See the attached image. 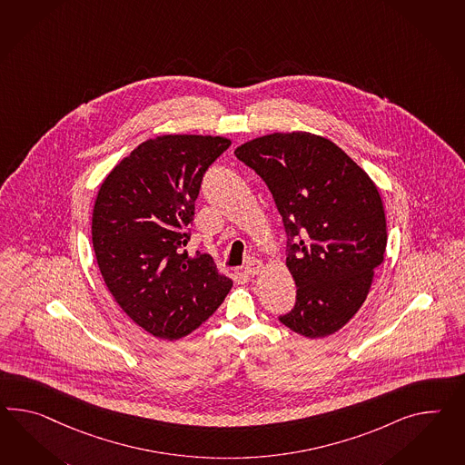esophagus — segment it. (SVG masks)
Listing matches in <instances>:
<instances>
[{
	"label": "esophagus",
	"mask_w": 465,
	"mask_h": 465,
	"mask_svg": "<svg viewBox=\"0 0 465 465\" xmlns=\"http://www.w3.org/2000/svg\"><path fill=\"white\" fill-rule=\"evenodd\" d=\"M262 270V262H258V260H250V262H246V266H244V273L248 274V276H256Z\"/></svg>",
	"instance_id": "1"
}]
</instances>
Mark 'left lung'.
Returning <instances> with one entry per match:
<instances>
[{"label": "left lung", "instance_id": "obj_1", "mask_svg": "<svg viewBox=\"0 0 465 465\" xmlns=\"http://www.w3.org/2000/svg\"><path fill=\"white\" fill-rule=\"evenodd\" d=\"M234 155L268 185L283 219L295 307L278 319L309 339L342 329L384 260L386 217L370 175L327 138L273 133Z\"/></svg>", "mask_w": 465, "mask_h": 465}]
</instances>
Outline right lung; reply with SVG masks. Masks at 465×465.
<instances>
[{"label": "right lung", "instance_id": "obj_1", "mask_svg": "<svg viewBox=\"0 0 465 465\" xmlns=\"http://www.w3.org/2000/svg\"><path fill=\"white\" fill-rule=\"evenodd\" d=\"M229 146L221 136H156L123 158L97 192V266L123 312L158 339L195 331L232 286L209 254L183 250L203 173Z\"/></svg>", "mask_w": 465, "mask_h": 465}]
</instances>
